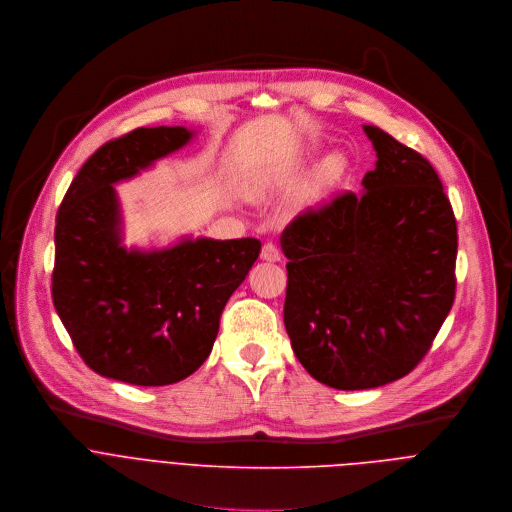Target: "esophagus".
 Instances as JSON below:
<instances>
[{
	"instance_id": "esophagus-1",
	"label": "esophagus",
	"mask_w": 512,
	"mask_h": 512,
	"mask_svg": "<svg viewBox=\"0 0 512 512\" xmlns=\"http://www.w3.org/2000/svg\"><path fill=\"white\" fill-rule=\"evenodd\" d=\"M260 258H262V260H266V262H278V260H280V250L276 248V244L266 242V244L262 246Z\"/></svg>"
}]
</instances>
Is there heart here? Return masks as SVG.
I'll return each instance as SVG.
<instances>
[{
	"mask_svg": "<svg viewBox=\"0 0 512 512\" xmlns=\"http://www.w3.org/2000/svg\"><path fill=\"white\" fill-rule=\"evenodd\" d=\"M339 171H341L339 159H337V157H331V159H327V161L323 163V167H321V179H323V181H333V179L339 175Z\"/></svg>",
	"mask_w": 512,
	"mask_h": 512,
	"instance_id": "obj_1",
	"label": "heart"
}]
</instances>
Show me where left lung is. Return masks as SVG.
Instances as JSON below:
<instances>
[{
	"label": "left lung",
	"mask_w": 512,
	"mask_h": 512,
	"mask_svg": "<svg viewBox=\"0 0 512 512\" xmlns=\"http://www.w3.org/2000/svg\"><path fill=\"white\" fill-rule=\"evenodd\" d=\"M363 131L377 153L363 193L302 212L280 236L292 351L345 391L410 373L456 294V218L436 169L379 127Z\"/></svg>",
	"instance_id": "obj_1"
}]
</instances>
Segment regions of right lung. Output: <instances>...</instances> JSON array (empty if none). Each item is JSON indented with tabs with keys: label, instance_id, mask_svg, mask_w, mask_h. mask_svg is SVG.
<instances>
[{
	"label": "right lung",
	"instance_id": "add662e5",
	"mask_svg": "<svg viewBox=\"0 0 512 512\" xmlns=\"http://www.w3.org/2000/svg\"><path fill=\"white\" fill-rule=\"evenodd\" d=\"M191 137L185 127H141L105 143L60 203L52 298L78 355L102 377L159 387L197 371L212 353L228 298L260 254L256 238L123 246L113 185Z\"/></svg>",
	"mask_w": 512,
	"mask_h": 512
}]
</instances>
